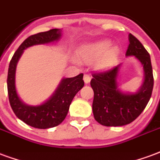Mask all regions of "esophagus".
Masks as SVG:
<instances>
[{
  "mask_svg": "<svg viewBox=\"0 0 160 160\" xmlns=\"http://www.w3.org/2000/svg\"><path fill=\"white\" fill-rule=\"evenodd\" d=\"M84 81H85V83L86 84H88L89 82H90L91 80V76L89 75V74H87V73H86V74H84Z\"/></svg>",
  "mask_w": 160,
  "mask_h": 160,
  "instance_id": "34e87169",
  "label": "esophagus"
}]
</instances>
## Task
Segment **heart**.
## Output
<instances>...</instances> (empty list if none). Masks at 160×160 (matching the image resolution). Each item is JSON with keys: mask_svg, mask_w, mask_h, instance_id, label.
I'll list each match as a JSON object with an SVG mask.
<instances>
[{"mask_svg": "<svg viewBox=\"0 0 160 160\" xmlns=\"http://www.w3.org/2000/svg\"><path fill=\"white\" fill-rule=\"evenodd\" d=\"M111 42L108 39H100L84 45L80 51V57L86 62H93L102 54L98 62V68H106L111 64L118 54V49L111 47Z\"/></svg>", "mask_w": 160, "mask_h": 160, "instance_id": "b5f03b06", "label": "heart"}]
</instances>
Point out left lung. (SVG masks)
Segmentation results:
<instances>
[{"instance_id": "1", "label": "left lung", "mask_w": 160, "mask_h": 160, "mask_svg": "<svg viewBox=\"0 0 160 160\" xmlns=\"http://www.w3.org/2000/svg\"><path fill=\"white\" fill-rule=\"evenodd\" d=\"M129 44L126 56H134L143 66V84L135 93H123L118 89L120 65L104 72L92 74L91 87L94 92L92 111L95 120L107 127L123 126L132 122L141 115L152 96L153 75L149 53L139 40L129 34Z\"/></svg>"}]
</instances>
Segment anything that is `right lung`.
<instances>
[{
	"instance_id": "right-lung-1",
	"label": "right lung",
	"mask_w": 160,
	"mask_h": 160,
	"mask_svg": "<svg viewBox=\"0 0 160 160\" xmlns=\"http://www.w3.org/2000/svg\"><path fill=\"white\" fill-rule=\"evenodd\" d=\"M60 29H51L27 38L20 44L10 61L8 73V92L10 105L16 117L25 123L36 128H49L59 125L65 119L71 102L79 91L84 87L83 73L72 78L62 79L49 99L40 105H28L23 103L15 88V71L18 61L24 49L37 44H45L59 39Z\"/></svg>"
}]
</instances>
